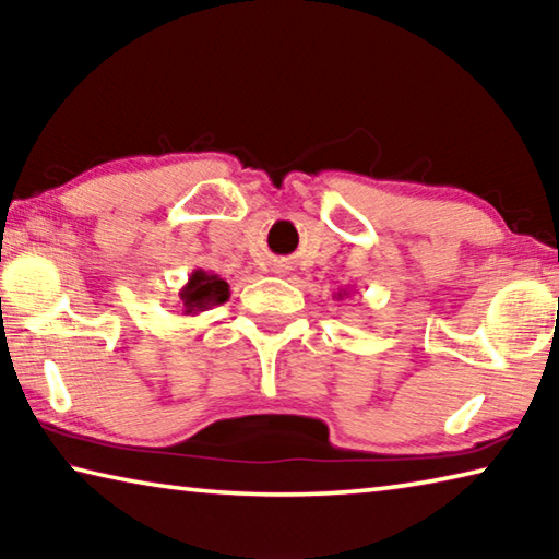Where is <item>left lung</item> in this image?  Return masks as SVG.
Returning a JSON list of instances; mask_svg holds the SVG:
<instances>
[{
  "instance_id": "1",
  "label": "left lung",
  "mask_w": 559,
  "mask_h": 559,
  "mask_svg": "<svg viewBox=\"0 0 559 559\" xmlns=\"http://www.w3.org/2000/svg\"><path fill=\"white\" fill-rule=\"evenodd\" d=\"M349 293H353V290H347V288L345 290H337V293H333V298L335 300H343V298H349Z\"/></svg>"
}]
</instances>
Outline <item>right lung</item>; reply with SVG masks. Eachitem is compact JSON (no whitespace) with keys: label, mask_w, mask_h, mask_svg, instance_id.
<instances>
[{"label":"right lung","mask_w":559,"mask_h":559,"mask_svg":"<svg viewBox=\"0 0 559 559\" xmlns=\"http://www.w3.org/2000/svg\"><path fill=\"white\" fill-rule=\"evenodd\" d=\"M229 283L216 273H206L194 269L182 288H179V302H182V316H200L204 310L229 300Z\"/></svg>","instance_id":"add662e5"}]
</instances>
